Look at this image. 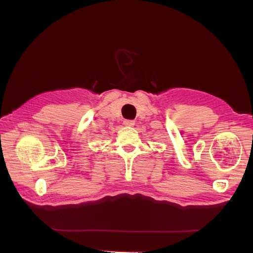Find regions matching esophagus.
Listing matches in <instances>:
<instances>
[{"mask_svg":"<svg viewBox=\"0 0 253 253\" xmlns=\"http://www.w3.org/2000/svg\"><path fill=\"white\" fill-rule=\"evenodd\" d=\"M133 125H135V122H133V121H129V120L124 121V126H126V127H132Z\"/></svg>","mask_w":253,"mask_h":253,"instance_id":"1","label":"esophagus"}]
</instances>
